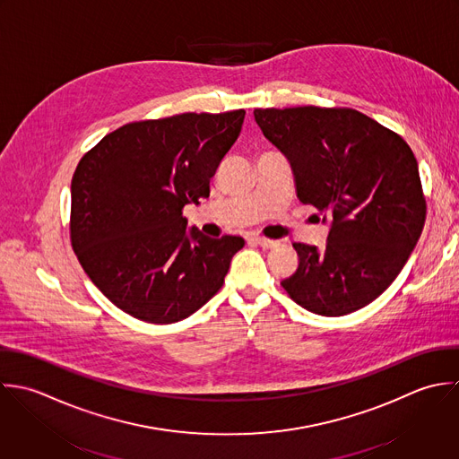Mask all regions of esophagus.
<instances>
[{"label":"esophagus","instance_id":"34e87169","mask_svg":"<svg viewBox=\"0 0 459 459\" xmlns=\"http://www.w3.org/2000/svg\"><path fill=\"white\" fill-rule=\"evenodd\" d=\"M249 240L256 242L258 246H262V247H265V249H269V247H274V246H278V240H271V238H265V237H258V235L251 237Z\"/></svg>","mask_w":459,"mask_h":459}]
</instances>
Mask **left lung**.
Returning <instances> with one entry per match:
<instances>
[{"instance_id":"1","label":"left lung","mask_w":459,"mask_h":459,"mask_svg":"<svg viewBox=\"0 0 459 459\" xmlns=\"http://www.w3.org/2000/svg\"><path fill=\"white\" fill-rule=\"evenodd\" d=\"M255 121L294 170L298 197L331 221L325 249L294 244L287 294L324 316L379 298L426 222L419 163L403 137L352 108H256Z\"/></svg>"}]
</instances>
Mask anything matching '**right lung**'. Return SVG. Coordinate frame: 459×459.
<instances>
[{
  "label": "right lung",
  "instance_id": "right-lung-1",
  "mask_svg": "<svg viewBox=\"0 0 459 459\" xmlns=\"http://www.w3.org/2000/svg\"><path fill=\"white\" fill-rule=\"evenodd\" d=\"M246 110L130 123L80 160L71 181V244L91 281L128 315L172 324L222 287L242 237L186 231L183 206L240 135Z\"/></svg>",
  "mask_w": 459,
  "mask_h": 459
}]
</instances>
